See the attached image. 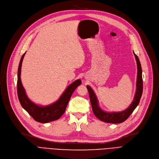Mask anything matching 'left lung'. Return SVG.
<instances>
[{"mask_svg": "<svg viewBox=\"0 0 159 159\" xmlns=\"http://www.w3.org/2000/svg\"><path fill=\"white\" fill-rule=\"evenodd\" d=\"M137 64V90L135 95L133 99V101L132 102L131 104L127 110H124L121 112L118 113H106L103 111L101 108L99 107L98 105L97 98L96 97L95 94L94 93L93 89H91L89 86H87V89L89 92V99L91 106H92V110L94 115L96 116L98 119L107 122V123H113V124H117L121 123L126 120L130 115L134 111V110L137 107L138 104H139L140 100L143 94V76H142V68L140 61L138 57L134 53Z\"/></svg>", "mask_w": 159, "mask_h": 159, "instance_id": "left-lung-1", "label": "left lung"}]
</instances>
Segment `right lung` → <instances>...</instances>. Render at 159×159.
Returning <instances> with one entry per match:
<instances>
[{
    "instance_id": "obj_1",
    "label": "right lung",
    "mask_w": 159,
    "mask_h": 159,
    "mask_svg": "<svg viewBox=\"0 0 159 159\" xmlns=\"http://www.w3.org/2000/svg\"><path fill=\"white\" fill-rule=\"evenodd\" d=\"M24 55L25 53L22 55L19 63L17 77V95L21 106L37 122L47 123L58 119L65 112L72 93L76 88L81 84V80L79 79L71 84L56 102L45 107L39 106L30 101L22 85L20 71Z\"/></svg>"
}]
</instances>
